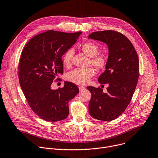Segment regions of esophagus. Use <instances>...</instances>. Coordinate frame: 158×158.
Returning <instances> with one entry per match:
<instances>
[{
    "instance_id": "34e87169",
    "label": "esophagus",
    "mask_w": 158,
    "mask_h": 158,
    "mask_svg": "<svg viewBox=\"0 0 158 158\" xmlns=\"http://www.w3.org/2000/svg\"><path fill=\"white\" fill-rule=\"evenodd\" d=\"M78 89H79V90H80V91H81V90H84L85 89V87H83V86H79V87H78Z\"/></svg>"
}]
</instances>
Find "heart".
Segmentation results:
<instances>
[{"mask_svg": "<svg viewBox=\"0 0 158 158\" xmlns=\"http://www.w3.org/2000/svg\"><path fill=\"white\" fill-rule=\"evenodd\" d=\"M81 49L87 56L90 57V63L98 69L105 68L107 63V55L105 52H99V45L93 42H87L81 45ZM74 51L69 48L63 55L62 61L65 66H70ZM95 74L92 68H77L66 75V79L77 85H85Z\"/></svg>", "mask_w": 158, "mask_h": 158, "instance_id": "1", "label": "heart"}]
</instances>
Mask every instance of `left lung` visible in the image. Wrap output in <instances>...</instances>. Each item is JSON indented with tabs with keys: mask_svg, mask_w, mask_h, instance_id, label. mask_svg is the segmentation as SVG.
I'll return each instance as SVG.
<instances>
[{
	"mask_svg": "<svg viewBox=\"0 0 158 158\" xmlns=\"http://www.w3.org/2000/svg\"><path fill=\"white\" fill-rule=\"evenodd\" d=\"M89 38L106 43L109 48L106 70L98 79L109 87L106 93L100 87H87L92 94L89 113L95 119L111 121L125 111L135 92L139 72L138 56L131 42L119 32L95 31Z\"/></svg>",
	"mask_w": 158,
	"mask_h": 158,
	"instance_id": "obj_1",
	"label": "left lung"
}]
</instances>
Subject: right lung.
Returning <instances> with one entry per match:
<instances>
[{"label":"right lung","instance_id":"obj_1","mask_svg":"<svg viewBox=\"0 0 158 158\" xmlns=\"http://www.w3.org/2000/svg\"><path fill=\"white\" fill-rule=\"evenodd\" d=\"M81 34L53 30L37 35L24 47L18 66L20 86L33 111L47 121H59L69 114V101L79 92L73 83L52 90L53 80L63 73V54Z\"/></svg>","mask_w":158,"mask_h":158}]
</instances>
